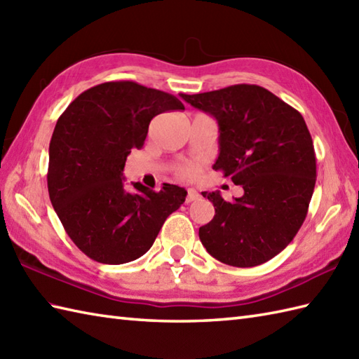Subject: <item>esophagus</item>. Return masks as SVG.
<instances>
[{"instance_id":"34e87169","label":"esophagus","mask_w":359,"mask_h":359,"mask_svg":"<svg viewBox=\"0 0 359 359\" xmlns=\"http://www.w3.org/2000/svg\"><path fill=\"white\" fill-rule=\"evenodd\" d=\"M201 197V194L196 191V189H193V188H189L188 189V194H187V199H185V202L187 203H189V202H194V201H197Z\"/></svg>"}]
</instances>
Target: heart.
Segmentation results:
<instances>
[{"label":"heart","mask_w":359,"mask_h":359,"mask_svg":"<svg viewBox=\"0 0 359 359\" xmlns=\"http://www.w3.org/2000/svg\"><path fill=\"white\" fill-rule=\"evenodd\" d=\"M197 171H199V168H197L196 165H193V163H185V165H182L180 168H179V174L182 175V177H194V175L197 174Z\"/></svg>","instance_id":"1"}]
</instances>
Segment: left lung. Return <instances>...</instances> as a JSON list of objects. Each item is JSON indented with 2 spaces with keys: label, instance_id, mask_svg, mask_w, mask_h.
I'll return each instance as SVG.
<instances>
[{
  "label": "left lung",
  "instance_id": "obj_1",
  "mask_svg": "<svg viewBox=\"0 0 359 359\" xmlns=\"http://www.w3.org/2000/svg\"><path fill=\"white\" fill-rule=\"evenodd\" d=\"M217 120L216 171L242 185L243 196L215 205L199 228L202 245L233 266L261 265L279 255L306 220L316 184V157L309 128L292 106L256 85H234L203 94H180Z\"/></svg>",
  "mask_w": 359,
  "mask_h": 359
}]
</instances>
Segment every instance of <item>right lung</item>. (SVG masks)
Instances as JSON below:
<instances>
[{"label":"right lung","mask_w":359,"mask_h":359,"mask_svg":"<svg viewBox=\"0 0 359 359\" xmlns=\"http://www.w3.org/2000/svg\"><path fill=\"white\" fill-rule=\"evenodd\" d=\"M185 109L179 98L135 81H108L81 93L57 120L49 144L48 189L67 236L100 264L135 261L152 247L166 217L187 191L133 184L123 168L140 149L148 126L166 111Z\"/></svg>","instance_id":"add662e5"}]
</instances>
